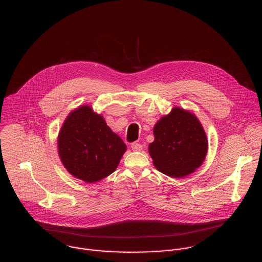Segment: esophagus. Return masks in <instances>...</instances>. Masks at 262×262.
Instances as JSON below:
<instances>
[{
    "label": "esophagus",
    "mask_w": 262,
    "mask_h": 262,
    "mask_svg": "<svg viewBox=\"0 0 262 262\" xmlns=\"http://www.w3.org/2000/svg\"><path fill=\"white\" fill-rule=\"evenodd\" d=\"M131 148H132V150H134V151H140V150L142 149V144H140L138 142H133L131 144Z\"/></svg>",
    "instance_id": "34e87169"
}]
</instances>
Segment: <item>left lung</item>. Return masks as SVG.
Wrapping results in <instances>:
<instances>
[{
    "instance_id": "1",
    "label": "left lung",
    "mask_w": 262,
    "mask_h": 262,
    "mask_svg": "<svg viewBox=\"0 0 262 262\" xmlns=\"http://www.w3.org/2000/svg\"><path fill=\"white\" fill-rule=\"evenodd\" d=\"M149 153L154 166L171 178H184L204 162L208 140L201 122L188 111L173 108L153 129Z\"/></svg>"
}]
</instances>
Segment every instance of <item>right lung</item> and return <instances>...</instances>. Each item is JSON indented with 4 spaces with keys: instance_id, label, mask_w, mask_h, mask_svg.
<instances>
[{
    "instance_id": "right-lung-1",
    "label": "right lung",
    "mask_w": 262,
    "mask_h": 262,
    "mask_svg": "<svg viewBox=\"0 0 262 262\" xmlns=\"http://www.w3.org/2000/svg\"><path fill=\"white\" fill-rule=\"evenodd\" d=\"M58 154L68 171L85 183H96L113 173L126 145L90 106L67 117L57 140Z\"/></svg>"
}]
</instances>
